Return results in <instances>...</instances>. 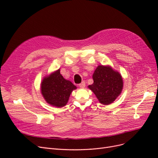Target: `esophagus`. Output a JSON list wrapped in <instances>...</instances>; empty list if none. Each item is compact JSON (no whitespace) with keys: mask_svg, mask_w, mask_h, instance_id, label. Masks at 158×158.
<instances>
[{"mask_svg":"<svg viewBox=\"0 0 158 158\" xmlns=\"http://www.w3.org/2000/svg\"><path fill=\"white\" fill-rule=\"evenodd\" d=\"M78 85H79V87H80V88H84L85 87V83L84 81H83V82H81Z\"/></svg>","mask_w":158,"mask_h":158,"instance_id":"esophagus-1","label":"esophagus"}]
</instances>
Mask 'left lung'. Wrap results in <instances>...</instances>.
I'll use <instances>...</instances> for the list:
<instances>
[{"instance_id": "1", "label": "left lung", "mask_w": 158, "mask_h": 158, "mask_svg": "<svg viewBox=\"0 0 158 158\" xmlns=\"http://www.w3.org/2000/svg\"><path fill=\"white\" fill-rule=\"evenodd\" d=\"M94 83L88 88L103 105L113 103L121 94L123 82L121 75L109 66L99 65L93 74Z\"/></svg>"}]
</instances>
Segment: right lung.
Instances as JSON below:
<instances>
[{
	"label": "right lung",
	"instance_id": "obj_1",
	"mask_svg": "<svg viewBox=\"0 0 158 158\" xmlns=\"http://www.w3.org/2000/svg\"><path fill=\"white\" fill-rule=\"evenodd\" d=\"M76 89V85L60 74V69L45 77L41 84L43 97L47 103L56 107L66 105L71 92Z\"/></svg>",
	"mask_w": 158,
	"mask_h": 158
}]
</instances>
